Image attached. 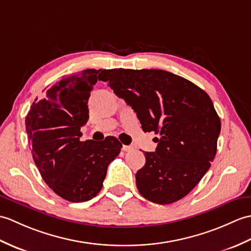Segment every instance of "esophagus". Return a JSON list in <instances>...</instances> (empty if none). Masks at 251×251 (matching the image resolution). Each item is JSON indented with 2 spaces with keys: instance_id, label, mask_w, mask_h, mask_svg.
<instances>
[{
  "instance_id": "34e87169",
  "label": "esophagus",
  "mask_w": 251,
  "mask_h": 251,
  "mask_svg": "<svg viewBox=\"0 0 251 251\" xmlns=\"http://www.w3.org/2000/svg\"><path fill=\"white\" fill-rule=\"evenodd\" d=\"M122 149H124L125 151L129 152V151H133V150H134L135 148L133 147V146H126V145H124V147H122Z\"/></svg>"
}]
</instances>
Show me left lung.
<instances>
[{"mask_svg": "<svg viewBox=\"0 0 251 251\" xmlns=\"http://www.w3.org/2000/svg\"><path fill=\"white\" fill-rule=\"evenodd\" d=\"M116 96L134 109L144 132L160 137L144 152L136 187L148 201L171 204L186 197L210 168L220 118L209 96L193 82L162 70H103Z\"/></svg>", "mask_w": 251, "mask_h": 251, "instance_id": "left-lung-1", "label": "left lung"}]
</instances>
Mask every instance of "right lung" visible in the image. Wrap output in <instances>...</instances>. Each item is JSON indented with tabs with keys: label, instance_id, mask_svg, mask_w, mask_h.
<instances>
[{
	"label": "right lung",
	"instance_id": "add662e5",
	"mask_svg": "<svg viewBox=\"0 0 251 251\" xmlns=\"http://www.w3.org/2000/svg\"><path fill=\"white\" fill-rule=\"evenodd\" d=\"M102 70L88 69L48 89L25 117L33 160L50 189L66 201L79 203L101 191L109 163L122 145L114 136L81 142L89 119L88 100Z\"/></svg>",
	"mask_w": 251,
	"mask_h": 251
}]
</instances>
